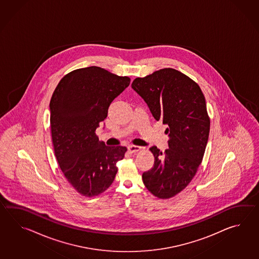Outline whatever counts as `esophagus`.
Here are the masks:
<instances>
[{"label":"esophagus","instance_id":"esophagus-1","mask_svg":"<svg viewBox=\"0 0 259 259\" xmlns=\"http://www.w3.org/2000/svg\"><path fill=\"white\" fill-rule=\"evenodd\" d=\"M127 149H128V151L130 152H132V153H137L139 151H141V149L142 147H140V146H137V145H128L127 146Z\"/></svg>","mask_w":259,"mask_h":259}]
</instances>
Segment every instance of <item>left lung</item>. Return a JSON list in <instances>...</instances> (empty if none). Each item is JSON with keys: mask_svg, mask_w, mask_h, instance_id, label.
I'll list each match as a JSON object with an SVG mask.
<instances>
[{"mask_svg": "<svg viewBox=\"0 0 259 259\" xmlns=\"http://www.w3.org/2000/svg\"><path fill=\"white\" fill-rule=\"evenodd\" d=\"M132 87L148 105L155 120L167 125L168 149L150 148L154 166L143 172L149 192L170 198L192 182L208 141L210 119L198 84L174 68H163L133 80Z\"/></svg>", "mask_w": 259, "mask_h": 259, "instance_id": "obj_1", "label": "left lung"}]
</instances>
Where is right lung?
I'll return each mask as SVG.
<instances>
[{
  "label": "right lung",
  "instance_id": "1",
  "mask_svg": "<svg viewBox=\"0 0 259 259\" xmlns=\"http://www.w3.org/2000/svg\"><path fill=\"white\" fill-rule=\"evenodd\" d=\"M130 82L128 77L89 66L66 74L51 98L55 157L66 181L84 196H97L110 187L116 163L127 152L125 146H106L95 132L106 118L113 100Z\"/></svg>",
  "mask_w": 259,
  "mask_h": 259
}]
</instances>
